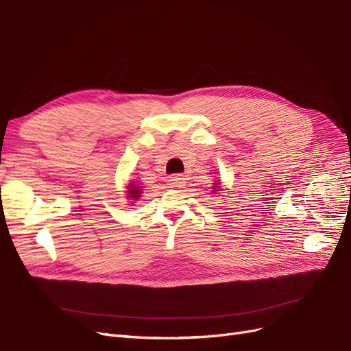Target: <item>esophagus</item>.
Segmentation results:
<instances>
[{
    "mask_svg": "<svg viewBox=\"0 0 351 351\" xmlns=\"http://www.w3.org/2000/svg\"><path fill=\"white\" fill-rule=\"evenodd\" d=\"M185 179L186 178L184 175H173V176H171V179H169V185H171L172 188H180V186H184Z\"/></svg>",
    "mask_w": 351,
    "mask_h": 351,
    "instance_id": "1",
    "label": "esophagus"
}]
</instances>
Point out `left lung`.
Segmentation results:
<instances>
[{"instance_id": "8db88e82", "label": "left lung", "mask_w": 351, "mask_h": 351, "mask_svg": "<svg viewBox=\"0 0 351 351\" xmlns=\"http://www.w3.org/2000/svg\"><path fill=\"white\" fill-rule=\"evenodd\" d=\"M220 185H221V182H219V180H217V184H216V186H214V191H213V192H219V191H223Z\"/></svg>"}]
</instances>
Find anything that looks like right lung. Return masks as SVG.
<instances>
[{
	"mask_svg": "<svg viewBox=\"0 0 351 351\" xmlns=\"http://www.w3.org/2000/svg\"><path fill=\"white\" fill-rule=\"evenodd\" d=\"M125 194H127V198L128 199H131L130 202H134V201H138V198L141 197V189H140V186L138 185H135V184H132L131 180H130V184L125 186Z\"/></svg>",
	"mask_w": 351,
	"mask_h": 351,
	"instance_id": "1",
	"label": "right lung"
}]
</instances>
